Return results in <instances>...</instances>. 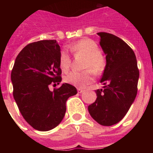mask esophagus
Here are the masks:
<instances>
[{
  "label": "esophagus",
  "instance_id": "esophagus-1",
  "mask_svg": "<svg viewBox=\"0 0 153 153\" xmlns=\"http://www.w3.org/2000/svg\"><path fill=\"white\" fill-rule=\"evenodd\" d=\"M77 91H78V93H83V92L84 91V90H83V89L78 88V89H77Z\"/></svg>",
  "mask_w": 153,
  "mask_h": 153
}]
</instances>
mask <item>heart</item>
Segmentation results:
<instances>
[{
	"mask_svg": "<svg viewBox=\"0 0 153 153\" xmlns=\"http://www.w3.org/2000/svg\"><path fill=\"white\" fill-rule=\"evenodd\" d=\"M69 49L76 55L86 57L84 68L88 69L83 72H71L65 77V81L74 86L83 88L93 83L94 73L101 74L106 68V59L100 52L99 46L90 39H82L69 46ZM60 67L63 71H67L71 64V59L68 53L62 51L60 54Z\"/></svg>",
	"mask_w": 153,
	"mask_h": 153,
	"instance_id": "obj_1",
	"label": "heart"
}]
</instances>
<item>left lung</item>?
<instances>
[{
    "instance_id": "8db88e82",
    "label": "left lung",
    "mask_w": 153,
    "mask_h": 153,
    "mask_svg": "<svg viewBox=\"0 0 153 153\" xmlns=\"http://www.w3.org/2000/svg\"><path fill=\"white\" fill-rule=\"evenodd\" d=\"M106 55V68L97 90V98L88 106L93 120L102 126H113L122 120L137 94L140 71L134 52L118 36L105 32L98 33Z\"/></svg>"
}]
</instances>
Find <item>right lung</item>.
Instances as JSON below:
<instances>
[{
	"label": "right lung",
	"mask_w": 153,
	"mask_h": 153,
	"mask_svg": "<svg viewBox=\"0 0 153 153\" xmlns=\"http://www.w3.org/2000/svg\"><path fill=\"white\" fill-rule=\"evenodd\" d=\"M60 47L55 40L27 44L19 53L11 71L13 95L21 115L33 129L49 131L57 126L66 113V102L77 93L75 86L61 82Z\"/></svg>",
	"instance_id": "1"
}]
</instances>
